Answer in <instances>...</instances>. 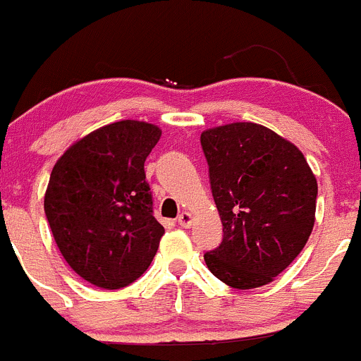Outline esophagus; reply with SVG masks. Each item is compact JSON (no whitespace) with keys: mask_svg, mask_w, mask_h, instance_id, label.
<instances>
[{"mask_svg":"<svg viewBox=\"0 0 361 361\" xmlns=\"http://www.w3.org/2000/svg\"><path fill=\"white\" fill-rule=\"evenodd\" d=\"M178 225L183 226V228H188V226L192 225V214L181 212L180 217H178Z\"/></svg>","mask_w":361,"mask_h":361,"instance_id":"obj_1","label":"esophagus"}]
</instances>
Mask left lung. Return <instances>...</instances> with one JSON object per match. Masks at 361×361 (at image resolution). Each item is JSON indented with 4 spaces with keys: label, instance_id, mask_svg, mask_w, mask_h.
<instances>
[{
    "label": "left lung",
    "instance_id": "1",
    "mask_svg": "<svg viewBox=\"0 0 361 361\" xmlns=\"http://www.w3.org/2000/svg\"><path fill=\"white\" fill-rule=\"evenodd\" d=\"M201 145L225 232L204 262L235 290L269 284L310 239L317 178L297 145L261 124L204 129Z\"/></svg>",
    "mask_w": 361,
    "mask_h": 361
}]
</instances>
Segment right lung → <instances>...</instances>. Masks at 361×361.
Wrapping results in <instances>:
<instances>
[{
  "instance_id": "obj_1",
  "label": "right lung",
  "mask_w": 361,
  "mask_h": 361,
  "mask_svg": "<svg viewBox=\"0 0 361 361\" xmlns=\"http://www.w3.org/2000/svg\"><path fill=\"white\" fill-rule=\"evenodd\" d=\"M161 129L120 120L87 133L55 161L44 212L55 245L79 277L120 290L145 274L164 226L152 216L144 164Z\"/></svg>"
}]
</instances>
